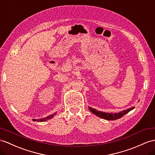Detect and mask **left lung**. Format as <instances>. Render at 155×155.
I'll list each match as a JSON object with an SVG mask.
<instances>
[{
  "label": "left lung",
  "mask_w": 155,
  "mask_h": 155,
  "mask_svg": "<svg viewBox=\"0 0 155 155\" xmlns=\"http://www.w3.org/2000/svg\"><path fill=\"white\" fill-rule=\"evenodd\" d=\"M134 108L135 107H133L127 109V110H123V111L120 112L118 113H114V114H112V113H107V112H103L101 111L97 110L96 109L89 107L90 111L92 113H93L94 114L97 115L98 117H100V118H103V119L107 120H117V119L122 118L123 116L126 114L127 113H128L131 110H133Z\"/></svg>",
  "instance_id": "left-lung-1"
}]
</instances>
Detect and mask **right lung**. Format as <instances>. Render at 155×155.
Segmentation results:
<instances>
[{
  "mask_svg": "<svg viewBox=\"0 0 155 155\" xmlns=\"http://www.w3.org/2000/svg\"><path fill=\"white\" fill-rule=\"evenodd\" d=\"M55 114H56V113H54V114H51V115L48 116L47 117H45V118H43L42 119H33V121H37V122H45V121H46V120H49V119L52 118V117L54 116V115H55Z\"/></svg>",
  "mask_w": 155,
  "mask_h": 155,
  "instance_id": "add662e5",
  "label": "right lung"
}]
</instances>
